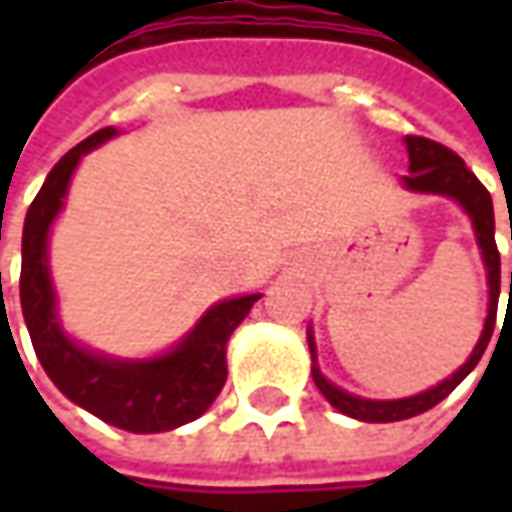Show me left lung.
<instances>
[{"label": "left lung", "mask_w": 512, "mask_h": 512, "mask_svg": "<svg viewBox=\"0 0 512 512\" xmlns=\"http://www.w3.org/2000/svg\"><path fill=\"white\" fill-rule=\"evenodd\" d=\"M404 145H407V159H410L407 176H402L404 190L453 199L467 213V219L473 225L476 245L482 250V262L484 270H487V319H484L482 336H479V342L473 347V353L467 356V362L456 373H450L447 379H442L436 387H427V390L416 393V396H407V399H364V396H356V393H347L342 387H336L319 370L313 327H307V347H310V373H313V382H316V387L322 390V396L339 413L350 416V419H359V422H402V419H413V416H419L424 410L436 407V404L447 399L470 376V370L476 364L482 362L487 342H490L493 327H496V307H499V287H502V259H499V247H496V219H493V199H490L487 187L473 176V170L464 165L462 156H456L453 150L444 148L439 142L424 139V136H404Z\"/></svg>", "instance_id": "left-lung-1"}]
</instances>
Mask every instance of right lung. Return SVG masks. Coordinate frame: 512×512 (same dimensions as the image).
I'll return each mask as SVG.
<instances>
[{
	"instance_id": "right-lung-1",
	"label": "right lung",
	"mask_w": 512,
	"mask_h": 512,
	"mask_svg": "<svg viewBox=\"0 0 512 512\" xmlns=\"http://www.w3.org/2000/svg\"><path fill=\"white\" fill-rule=\"evenodd\" d=\"M119 136L96 130L68 150L48 173L25 216L19 299L39 362L70 402L128 433H165L205 413L227 382V339L245 322L262 293L222 299L202 313L170 350L148 359H119L76 342L59 319L48 262L50 227L65 207L73 170L82 156Z\"/></svg>"
}]
</instances>
